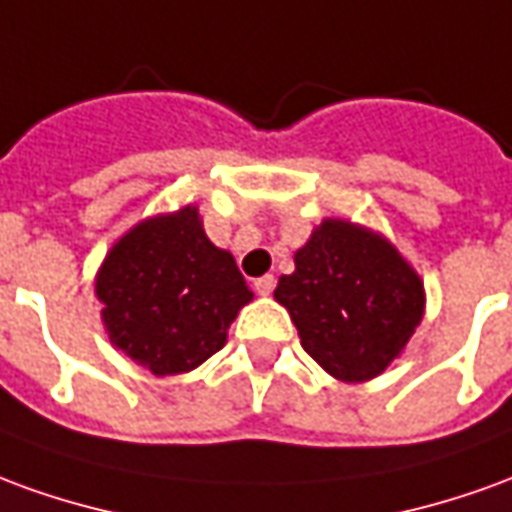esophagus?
Instances as JSON below:
<instances>
[{
	"label": "esophagus",
	"mask_w": 512,
	"mask_h": 512,
	"mask_svg": "<svg viewBox=\"0 0 512 512\" xmlns=\"http://www.w3.org/2000/svg\"><path fill=\"white\" fill-rule=\"evenodd\" d=\"M255 291L260 293V296H271V291H274V277H271V274H266V277L255 280Z\"/></svg>",
	"instance_id": "obj_1"
}]
</instances>
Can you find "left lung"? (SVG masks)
I'll use <instances>...</instances> for the list:
<instances>
[{
    "label": "left lung",
    "mask_w": 512,
    "mask_h": 512,
    "mask_svg": "<svg viewBox=\"0 0 512 512\" xmlns=\"http://www.w3.org/2000/svg\"><path fill=\"white\" fill-rule=\"evenodd\" d=\"M274 299L299 330L302 349L341 382L380 377L424 318L418 271L382 235L349 219H324L293 252Z\"/></svg>",
    "instance_id": "obj_1"
}]
</instances>
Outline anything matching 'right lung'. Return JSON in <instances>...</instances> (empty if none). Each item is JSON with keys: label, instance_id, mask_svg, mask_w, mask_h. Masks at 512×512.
I'll use <instances>...</instances> for the list:
<instances>
[{"label": "right lung", "instance_id": "obj_1", "mask_svg": "<svg viewBox=\"0 0 512 512\" xmlns=\"http://www.w3.org/2000/svg\"><path fill=\"white\" fill-rule=\"evenodd\" d=\"M94 291L110 343L155 377L202 366L255 299L235 257L207 238L196 205L124 232L107 249Z\"/></svg>", "mask_w": 512, "mask_h": 512}]
</instances>
